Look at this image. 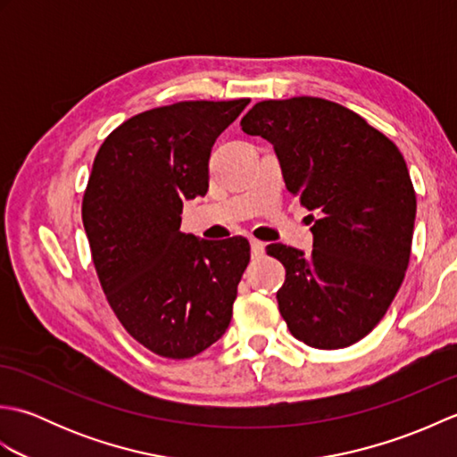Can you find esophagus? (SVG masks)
I'll return each mask as SVG.
<instances>
[{
	"label": "esophagus",
	"instance_id": "esophagus-1",
	"mask_svg": "<svg viewBox=\"0 0 457 457\" xmlns=\"http://www.w3.org/2000/svg\"><path fill=\"white\" fill-rule=\"evenodd\" d=\"M263 253H265V244H261V241H257V239H251V255L259 259V257H263Z\"/></svg>",
	"mask_w": 457,
	"mask_h": 457
}]
</instances>
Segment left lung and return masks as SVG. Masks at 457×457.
<instances>
[{"label":"left lung","instance_id":"left-lung-1","mask_svg":"<svg viewBox=\"0 0 457 457\" xmlns=\"http://www.w3.org/2000/svg\"><path fill=\"white\" fill-rule=\"evenodd\" d=\"M241 129L273 145L288 192L318 216L310 255L267 247L287 269L277 303L290 334L318 349L359 342L411 259L416 194L399 147L361 115L310 96L259 102Z\"/></svg>","mask_w":457,"mask_h":457}]
</instances>
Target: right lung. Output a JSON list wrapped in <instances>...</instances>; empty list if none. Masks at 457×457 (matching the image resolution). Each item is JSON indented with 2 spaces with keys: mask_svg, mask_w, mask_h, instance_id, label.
Masks as SVG:
<instances>
[{
  "mask_svg": "<svg viewBox=\"0 0 457 457\" xmlns=\"http://www.w3.org/2000/svg\"><path fill=\"white\" fill-rule=\"evenodd\" d=\"M249 98L179 102L133 115L96 154L82 221L102 290L128 334L188 359L226 334L249 241L180 231L182 202L208 192L218 135Z\"/></svg>",
  "mask_w": 457,
  "mask_h": 457,
  "instance_id": "right-lung-1",
  "label": "right lung"
}]
</instances>
